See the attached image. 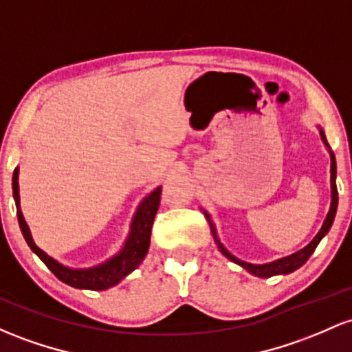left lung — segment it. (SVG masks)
<instances>
[{
    "label": "left lung",
    "instance_id": "8db88e82",
    "mask_svg": "<svg viewBox=\"0 0 352 352\" xmlns=\"http://www.w3.org/2000/svg\"><path fill=\"white\" fill-rule=\"evenodd\" d=\"M319 132H320V138H322L324 145L327 146V150H329V155H331V207H329V212H327L326 220H324L322 227H320L318 235H316V237L312 239V241L309 242V244L304 247V249L297 250V252L292 254V256L279 258V261L269 262V264H249V262H244V261H241V258L234 257L232 254H230L229 250H227L226 247L222 245V242H220V239L217 235V230H215L214 222L210 220V215H208L207 212H204V214H206V219L208 220V223H210V232H212V235H214V241H215V244H217L220 252H222L227 258H230V261L235 262V264L241 265V267L249 270V272L254 274V276H257V277H272V276H277V274L294 272L296 269H299L300 265H302L304 262H306L307 258L311 257V254L316 250V247H318L320 239H322L324 235L329 232L331 226H333L334 217H336V210H338V187H336V157H334L333 150L329 148V144H327V140H326V135H324L322 130H319Z\"/></svg>",
    "mask_w": 352,
    "mask_h": 352
}]
</instances>
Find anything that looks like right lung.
I'll use <instances>...</instances> for the list:
<instances>
[{
    "label": "right lung",
    "instance_id": "add662e5",
    "mask_svg": "<svg viewBox=\"0 0 352 352\" xmlns=\"http://www.w3.org/2000/svg\"><path fill=\"white\" fill-rule=\"evenodd\" d=\"M18 173H19L18 168H14L13 197H14V204H16L19 229H21L23 237H25L26 244L30 245V249H32L33 252L45 262L46 267L52 270L61 283L72 285V287H76V289L105 291L108 287L117 285L123 277L129 276L132 270H135L142 264V261L145 258L146 252H148L150 234H152L153 219H155L158 206H160L162 187H157L152 194L142 200V204L138 206L137 212H135L133 215L129 237H126L125 244H123L122 250H120L117 256L108 258V261L103 262V264L95 265V267L72 269V267H67V265L60 264V262L55 261L53 257H50L48 254L43 252L40 247L34 244L28 223H26L25 217H23L21 208H19Z\"/></svg>",
    "mask_w": 352,
    "mask_h": 352
}]
</instances>
